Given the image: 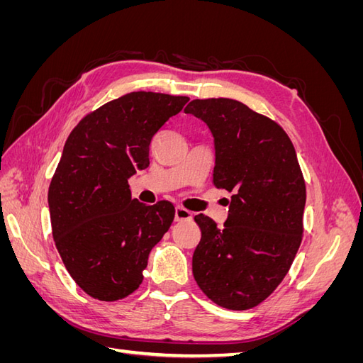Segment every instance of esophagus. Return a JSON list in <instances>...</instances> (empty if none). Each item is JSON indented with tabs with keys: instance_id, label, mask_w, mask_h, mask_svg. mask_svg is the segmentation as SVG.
Listing matches in <instances>:
<instances>
[{
	"instance_id": "obj_1",
	"label": "esophagus",
	"mask_w": 363,
	"mask_h": 363,
	"mask_svg": "<svg viewBox=\"0 0 363 363\" xmlns=\"http://www.w3.org/2000/svg\"><path fill=\"white\" fill-rule=\"evenodd\" d=\"M189 219H192V212L182 206L175 207V221H189Z\"/></svg>"
}]
</instances>
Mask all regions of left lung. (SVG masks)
<instances>
[{
	"label": "left lung",
	"mask_w": 363,
	"mask_h": 363,
	"mask_svg": "<svg viewBox=\"0 0 363 363\" xmlns=\"http://www.w3.org/2000/svg\"><path fill=\"white\" fill-rule=\"evenodd\" d=\"M184 113L215 138L213 184L232 194L224 228L200 213L194 279L215 304L259 306L286 276L303 239L306 183L286 131L230 98L194 100Z\"/></svg>",
	"instance_id": "8db88e82"
}]
</instances>
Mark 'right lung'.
<instances>
[{
    "mask_svg": "<svg viewBox=\"0 0 363 363\" xmlns=\"http://www.w3.org/2000/svg\"><path fill=\"white\" fill-rule=\"evenodd\" d=\"M188 101L130 92L87 113L65 142L48 189L52 238L69 276L95 300L135 292L174 221L172 203L131 199L128 179L148 168L152 136Z\"/></svg>",
    "mask_w": 363,
    "mask_h": 363,
    "instance_id": "right-lung-1",
    "label": "right lung"
}]
</instances>
